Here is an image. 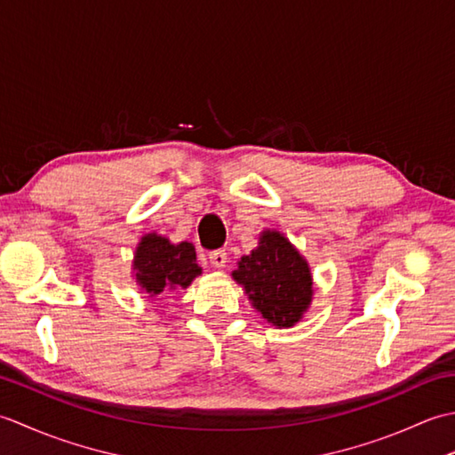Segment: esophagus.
Segmentation results:
<instances>
[{
    "label": "esophagus",
    "instance_id": "1",
    "mask_svg": "<svg viewBox=\"0 0 455 455\" xmlns=\"http://www.w3.org/2000/svg\"><path fill=\"white\" fill-rule=\"evenodd\" d=\"M209 259H211V264L215 266V267H225L227 266V259H228L227 250H222V248L212 250V252L209 254Z\"/></svg>",
    "mask_w": 455,
    "mask_h": 455
}]
</instances>
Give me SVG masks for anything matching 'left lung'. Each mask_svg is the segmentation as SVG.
I'll use <instances>...</instances> for the list:
<instances>
[{"instance_id": "left-lung-1", "label": "left lung", "mask_w": 455, "mask_h": 455, "mask_svg": "<svg viewBox=\"0 0 455 455\" xmlns=\"http://www.w3.org/2000/svg\"><path fill=\"white\" fill-rule=\"evenodd\" d=\"M233 277L267 323L293 326L313 297L311 272L291 243L279 233H264L259 246L238 262Z\"/></svg>"}]
</instances>
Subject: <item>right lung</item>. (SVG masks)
Returning a JSON list of instances; mask_svg holds the SVG:
<instances>
[{
    "label": "right lung",
    "mask_w": 455,
    "mask_h": 455,
    "mask_svg": "<svg viewBox=\"0 0 455 455\" xmlns=\"http://www.w3.org/2000/svg\"><path fill=\"white\" fill-rule=\"evenodd\" d=\"M137 282L150 297L166 289L188 287L201 274L196 248L189 243L172 244L158 235L142 236L134 254Z\"/></svg>",
    "instance_id": "right-lung-1"
}]
</instances>
